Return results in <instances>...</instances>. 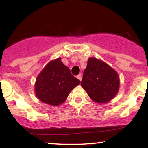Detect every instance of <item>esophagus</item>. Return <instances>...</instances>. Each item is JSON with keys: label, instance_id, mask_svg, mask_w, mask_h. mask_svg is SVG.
I'll return each instance as SVG.
<instances>
[{"label": "esophagus", "instance_id": "34e87169", "mask_svg": "<svg viewBox=\"0 0 148 148\" xmlns=\"http://www.w3.org/2000/svg\"><path fill=\"white\" fill-rule=\"evenodd\" d=\"M76 77H77V79L80 80V81H81V79H82V76H81V74H79Z\"/></svg>", "mask_w": 148, "mask_h": 148}]
</instances>
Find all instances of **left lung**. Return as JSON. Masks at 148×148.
<instances>
[{
	"instance_id": "left-lung-1",
	"label": "left lung",
	"mask_w": 148,
	"mask_h": 148,
	"mask_svg": "<svg viewBox=\"0 0 148 148\" xmlns=\"http://www.w3.org/2000/svg\"><path fill=\"white\" fill-rule=\"evenodd\" d=\"M81 86L95 102H108L118 94L120 79L116 71L96 58H90L84 72Z\"/></svg>"
}]
</instances>
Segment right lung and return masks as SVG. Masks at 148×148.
Instances as JSON below:
<instances>
[{
  "mask_svg": "<svg viewBox=\"0 0 148 148\" xmlns=\"http://www.w3.org/2000/svg\"><path fill=\"white\" fill-rule=\"evenodd\" d=\"M80 83L61 58H57L49 62L37 76L35 92L42 102L58 106L65 101L69 92Z\"/></svg>",
  "mask_w": 148,
  "mask_h": 148,
  "instance_id": "1",
  "label": "right lung"
}]
</instances>
